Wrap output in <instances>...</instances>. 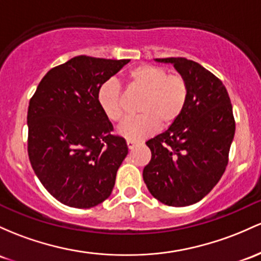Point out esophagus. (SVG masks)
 Returning <instances> with one entry per match:
<instances>
[{"label": "esophagus", "mask_w": 261, "mask_h": 261, "mask_svg": "<svg viewBox=\"0 0 261 261\" xmlns=\"http://www.w3.org/2000/svg\"><path fill=\"white\" fill-rule=\"evenodd\" d=\"M126 144H127V147H128V150H133L134 147H135V146L139 144V142H136V141H131V140H127V141H126Z\"/></svg>", "instance_id": "34e87169"}]
</instances>
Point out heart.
I'll return each mask as SVG.
<instances>
[{"label": "heart", "mask_w": 261, "mask_h": 261, "mask_svg": "<svg viewBox=\"0 0 261 261\" xmlns=\"http://www.w3.org/2000/svg\"><path fill=\"white\" fill-rule=\"evenodd\" d=\"M128 87L144 94L139 104L141 115L126 119L117 134L131 141H140L151 135L160 125L168 126L178 119L186 107L188 87L179 75H168L165 68L141 64L126 75ZM96 100L104 115L110 121L119 122L124 115V104L120 87L114 80L102 83Z\"/></svg>", "instance_id": "1"}]
</instances>
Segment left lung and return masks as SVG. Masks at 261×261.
<instances>
[{
  "mask_svg": "<svg viewBox=\"0 0 261 261\" xmlns=\"http://www.w3.org/2000/svg\"><path fill=\"white\" fill-rule=\"evenodd\" d=\"M154 61L173 64L187 83L188 98L178 119L146 141L152 156L142 177L157 200L186 207L204 198L224 173L236 134L233 108L223 83L198 63Z\"/></svg>",
  "mask_w": 261,
  "mask_h": 261,
  "instance_id": "left-lung-1",
  "label": "left lung"
}]
</instances>
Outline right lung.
<instances>
[{"mask_svg":"<svg viewBox=\"0 0 261 261\" xmlns=\"http://www.w3.org/2000/svg\"><path fill=\"white\" fill-rule=\"evenodd\" d=\"M130 59L78 56L43 76L28 107V156L51 196L73 208H91L109 198L128 152L96 94Z\"/></svg>","mask_w":261,"mask_h":261,"instance_id":"right-lung-1","label":"right lung"}]
</instances>
